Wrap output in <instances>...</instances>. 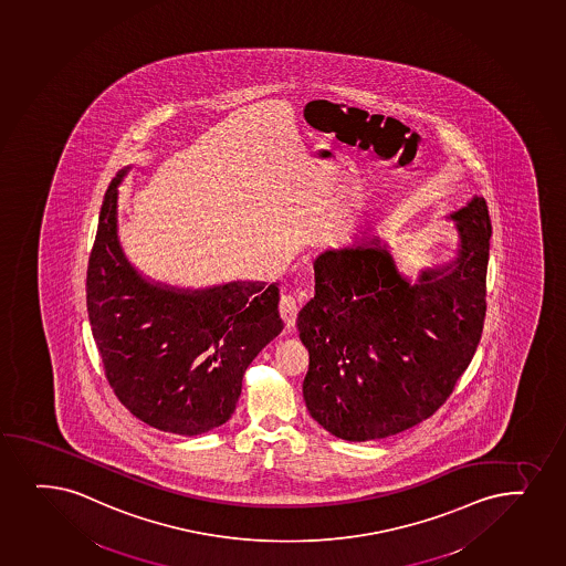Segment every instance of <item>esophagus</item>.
<instances>
[{
    "label": "esophagus",
    "instance_id": "obj_1",
    "mask_svg": "<svg viewBox=\"0 0 566 566\" xmlns=\"http://www.w3.org/2000/svg\"><path fill=\"white\" fill-rule=\"evenodd\" d=\"M300 312V300L294 294H283L280 302V313L286 328H294Z\"/></svg>",
    "mask_w": 566,
    "mask_h": 566
}]
</instances>
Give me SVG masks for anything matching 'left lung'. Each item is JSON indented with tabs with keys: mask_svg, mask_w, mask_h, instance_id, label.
<instances>
[{
	"mask_svg": "<svg viewBox=\"0 0 566 566\" xmlns=\"http://www.w3.org/2000/svg\"><path fill=\"white\" fill-rule=\"evenodd\" d=\"M449 219L457 259L422 270L413 285L370 238L313 262L315 296L296 321L310 352L304 400L331 434L368 442L416 427L474 357L488 310V203L474 196Z\"/></svg>",
	"mask_w": 566,
	"mask_h": 566,
	"instance_id": "left-lung-1",
	"label": "left lung"
}]
</instances>
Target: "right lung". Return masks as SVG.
<instances>
[{"mask_svg":"<svg viewBox=\"0 0 566 566\" xmlns=\"http://www.w3.org/2000/svg\"><path fill=\"white\" fill-rule=\"evenodd\" d=\"M120 169L105 192L86 272V306L105 377L132 416L198 436L232 417L249 364L281 331L280 289L232 281L203 291L150 283L117 234Z\"/></svg>","mask_w":566,"mask_h":566,"instance_id":"add662e5","label":"right lung"}]
</instances>
